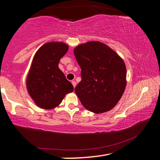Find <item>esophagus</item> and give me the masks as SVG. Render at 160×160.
Here are the masks:
<instances>
[{
	"label": "esophagus",
	"instance_id": "34e87169",
	"mask_svg": "<svg viewBox=\"0 0 160 160\" xmlns=\"http://www.w3.org/2000/svg\"><path fill=\"white\" fill-rule=\"evenodd\" d=\"M72 85H73V88H75V86H76V82H75V81H72Z\"/></svg>",
	"mask_w": 160,
	"mask_h": 160
}]
</instances>
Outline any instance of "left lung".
I'll list each match as a JSON object with an SVG mask.
<instances>
[{
    "instance_id": "1",
    "label": "left lung",
    "mask_w": 160,
    "mask_h": 160,
    "mask_svg": "<svg viewBox=\"0 0 160 160\" xmlns=\"http://www.w3.org/2000/svg\"><path fill=\"white\" fill-rule=\"evenodd\" d=\"M82 80L75 88L84 107L95 113L109 112L122 97L126 86V67L107 45L97 41L74 48Z\"/></svg>"
}]
</instances>
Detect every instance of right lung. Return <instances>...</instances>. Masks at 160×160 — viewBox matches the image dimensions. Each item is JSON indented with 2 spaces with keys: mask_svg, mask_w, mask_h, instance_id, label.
Listing matches in <instances>:
<instances>
[{
  "mask_svg": "<svg viewBox=\"0 0 160 160\" xmlns=\"http://www.w3.org/2000/svg\"><path fill=\"white\" fill-rule=\"evenodd\" d=\"M63 42L45 43L34 54L26 80L28 93L37 107L51 109L58 107L73 86L59 69L58 63L67 53Z\"/></svg>",
  "mask_w": 160,
  "mask_h": 160,
  "instance_id": "obj_1",
  "label": "right lung"
}]
</instances>
